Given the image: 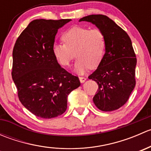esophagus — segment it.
Here are the masks:
<instances>
[{"label": "esophagus", "instance_id": "esophagus-1", "mask_svg": "<svg viewBox=\"0 0 151 151\" xmlns=\"http://www.w3.org/2000/svg\"><path fill=\"white\" fill-rule=\"evenodd\" d=\"M79 79H80V83H85V80H87V79L84 77H79Z\"/></svg>", "mask_w": 151, "mask_h": 151}]
</instances>
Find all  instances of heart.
Listing matches in <instances>:
<instances>
[{"label": "heart", "instance_id": "obj_1", "mask_svg": "<svg viewBox=\"0 0 151 151\" xmlns=\"http://www.w3.org/2000/svg\"><path fill=\"white\" fill-rule=\"evenodd\" d=\"M63 44L56 43L52 46V54L62 66H68L75 52L77 60L74 71L84 74L91 68H96L102 61L106 50L104 33L99 29L74 26L62 34Z\"/></svg>", "mask_w": 151, "mask_h": 151}]
</instances>
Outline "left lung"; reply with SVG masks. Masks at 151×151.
<instances>
[{
  "mask_svg": "<svg viewBox=\"0 0 151 151\" xmlns=\"http://www.w3.org/2000/svg\"><path fill=\"white\" fill-rule=\"evenodd\" d=\"M79 21L95 25L104 33L106 40L104 58L88 77L99 85L93 103L104 112L119 109L128 101L136 84L137 58L131 39L125 30L105 15H88Z\"/></svg>",
  "mask_w": 151,
  "mask_h": 151,
  "instance_id": "1",
  "label": "left lung"
}]
</instances>
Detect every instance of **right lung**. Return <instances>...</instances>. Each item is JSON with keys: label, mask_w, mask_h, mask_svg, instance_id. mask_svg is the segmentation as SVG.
<instances>
[{"label": "right lung", "mask_w": 151, "mask_h": 151, "mask_svg": "<svg viewBox=\"0 0 151 151\" xmlns=\"http://www.w3.org/2000/svg\"><path fill=\"white\" fill-rule=\"evenodd\" d=\"M71 20H33L14 47L12 76L18 97L39 118L50 119L64 113L68 94L80 85L78 77L62 68L52 51L58 30Z\"/></svg>", "instance_id": "add662e5"}]
</instances>
